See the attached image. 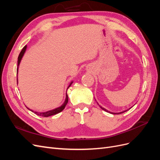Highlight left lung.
<instances>
[{
	"instance_id": "obj_1",
	"label": "left lung",
	"mask_w": 160,
	"mask_h": 160,
	"mask_svg": "<svg viewBox=\"0 0 160 160\" xmlns=\"http://www.w3.org/2000/svg\"><path fill=\"white\" fill-rule=\"evenodd\" d=\"M99 105V104H98ZM99 107L101 108V109H102L103 110H104L105 111H106V112H108V113H111V114H114V115H115V114H121V113H124V112H125V111H128L129 109H130L131 108H130L129 109H127V110H125V111H122V112H119V113H113V112H110V111H108L107 109H105V108H102V107H101V106H100L99 105Z\"/></svg>"
}]
</instances>
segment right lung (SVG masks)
Returning <instances> with one entry per match:
<instances>
[{"label":"right lung","instance_id":"1","mask_svg":"<svg viewBox=\"0 0 160 160\" xmlns=\"http://www.w3.org/2000/svg\"><path fill=\"white\" fill-rule=\"evenodd\" d=\"M26 49H27V45H25V47H24L22 48V51H21L20 54H19V55H18V67H17V73H18V66H19V65H20L21 61V59H22V58L24 54H25V51H26ZM17 83H18V79H17ZM72 83V81H71V83H70V85H69L68 88H67V89H68V88L71 85ZM67 103H68V95H67V93H66V98H65V101H64V103H62V105L61 106H60V107L57 108H56V109H52V110H50V111H46V112H37V111H34L30 109L29 108H28L27 107V108L28 110L31 111L32 112H34V113H35V114L37 115H40V116H42V117L47 118V117H49V116L55 115V114H57V113H59L61 112V111L65 109V106H66V105L67 104Z\"/></svg>","mask_w":160,"mask_h":160}]
</instances>
